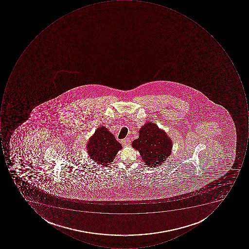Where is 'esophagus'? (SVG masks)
Wrapping results in <instances>:
<instances>
[{
  "label": "esophagus",
  "instance_id": "obj_1",
  "mask_svg": "<svg viewBox=\"0 0 249 249\" xmlns=\"http://www.w3.org/2000/svg\"><path fill=\"white\" fill-rule=\"evenodd\" d=\"M121 143H122V144L124 145V146H128V145L130 144L131 143L130 138H124V139H123V140L121 141Z\"/></svg>",
  "mask_w": 249,
  "mask_h": 249
}]
</instances>
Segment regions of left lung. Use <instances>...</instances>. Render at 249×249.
Masks as SVG:
<instances>
[{
  "mask_svg": "<svg viewBox=\"0 0 249 249\" xmlns=\"http://www.w3.org/2000/svg\"><path fill=\"white\" fill-rule=\"evenodd\" d=\"M132 147L138 150L146 165L155 168L162 164L171 155L172 141L156 124L147 122L139 130V137Z\"/></svg>",
  "mask_w": 249,
  "mask_h": 249,
  "instance_id": "left-lung-1",
  "label": "left lung"
}]
</instances>
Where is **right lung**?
<instances>
[{
	"mask_svg": "<svg viewBox=\"0 0 249 249\" xmlns=\"http://www.w3.org/2000/svg\"><path fill=\"white\" fill-rule=\"evenodd\" d=\"M121 149L122 145L103 125L96 129L87 145L89 158L105 167L114 161L116 155Z\"/></svg>",
	"mask_w": 249,
	"mask_h": 249,
	"instance_id": "add662e5",
	"label": "right lung"
}]
</instances>
